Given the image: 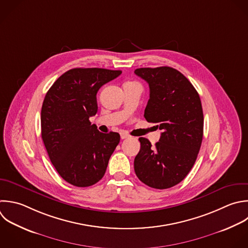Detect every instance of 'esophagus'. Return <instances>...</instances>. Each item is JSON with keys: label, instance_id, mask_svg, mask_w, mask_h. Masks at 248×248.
Segmentation results:
<instances>
[{"label": "esophagus", "instance_id": "esophagus-1", "mask_svg": "<svg viewBox=\"0 0 248 248\" xmlns=\"http://www.w3.org/2000/svg\"><path fill=\"white\" fill-rule=\"evenodd\" d=\"M120 137H121V139H122V140H125V139H128L130 136H129L128 134H126V133H121Z\"/></svg>", "mask_w": 248, "mask_h": 248}]
</instances>
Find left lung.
<instances>
[{
  "instance_id": "left-lung-1",
  "label": "left lung",
  "mask_w": 248,
  "mask_h": 248,
  "mask_svg": "<svg viewBox=\"0 0 248 248\" xmlns=\"http://www.w3.org/2000/svg\"><path fill=\"white\" fill-rule=\"evenodd\" d=\"M135 74L149 85L144 117L162 130L155 146L145 138L139 139L135 172L149 187L170 188L189 173L200 151L203 134L201 99L192 83L173 68H140Z\"/></svg>"
}]
</instances>
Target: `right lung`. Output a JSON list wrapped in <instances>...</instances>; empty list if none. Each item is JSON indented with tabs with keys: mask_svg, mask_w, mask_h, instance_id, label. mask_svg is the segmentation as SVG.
<instances>
[{
	"mask_svg": "<svg viewBox=\"0 0 248 248\" xmlns=\"http://www.w3.org/2000/svg\"><path fill=\"white\" fill-rule=\"evenodd\" d=\"M121 73L72 69L53 83L45 97L42 139L58 173L74 186L88 187L101 180L120 141L118 133H101L89 118L97 113L99 89Z\"/></svg>",
	"mask_w": 248,
	"mask_h": 248,
	"instance_id": "right-lung-1",
	"label": "right lung"
}]
</instances>
